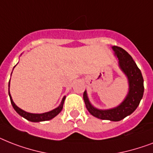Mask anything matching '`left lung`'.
<instances>
[{
  "instance_id": "8db88e82",
  "label": "left lung",
  "mask_w": 153,
  "mask_h": 153,
  "mask_svg": "<svg viewBox=\"0 0 153 153\" xmlns=\"http://www.w3.org/2000/svg\"><path fill=\"white\" fill-rule=\"evenodd\" d=\"M111 48L114 56L118 57V67L127 77L129 90L126 96L118 106L107 110L98 109L94 107L89 100L86 90L83 98L87 110L91 115L102 120L118 122L130 115L138 107L144 94V80L135 62L125 50L116 46Z\"/></svg>"
}]
</instances>
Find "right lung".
Instances as JSON below:
<instances>
[{
	"label": "right lung",
	"mask_w": 153,
	"mask_h": 153,
	"mask_svg": "<svg viewBox=\"0 0 153 153\" xmlns=\"http://www.w3.org/2000/svg\"><path fill=\"white\" fill-rule=\"evenodd\" d=\"M11 75H12V74H11ZM9 86H10V80H9V83H8V88H9ZM8 95H9V97H10L11 103L13 105V108H14L15 111H16L19 115L22 116L23 118H26L27 120L30 121V122H33V123H39V122L48 121L52 119V118H53L54 117H56V116L62 111V108H63V104H64L65 100V96H64L63 99H62V102H61V104H60L57 107H56L55 109L52 110V111L42 114H33L29 113V112H27V111H24V110L20 109L19 107H18L15 104V102H13V98L11 96L9 88H8Z\"/></svg>",
	"instance_id": "obj_1"
}]
</instances>
